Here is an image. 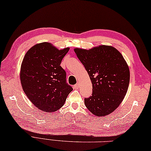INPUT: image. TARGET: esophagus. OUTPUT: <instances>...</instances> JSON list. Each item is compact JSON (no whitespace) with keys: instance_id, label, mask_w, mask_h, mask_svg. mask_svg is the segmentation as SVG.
Returning a JSON list of instances; mask_svg holds the SVG:
<instances>
[{"instance_id":"34e87169","label":"esophagus","mask_w":151,"mask_h":151,"mask_svg":"<svg viewBox=\"0 0 151 151\" xmlns=\"http://www.w3.org/2000/svg\"><path fill=\"white\" fill-rule=\"evenodd\" d=\"M79 83H76V84H75L74 85H73V88H74L75 89H78L79 88Z\"/></svg>"}]
</instances>
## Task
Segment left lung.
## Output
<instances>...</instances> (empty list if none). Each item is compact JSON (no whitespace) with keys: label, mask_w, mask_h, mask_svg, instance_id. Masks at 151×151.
I'll return each instance as SVG.
<instances>
[{"label":"left lung","mask_w":151,"mask_h":151,"mask_svg":"<svg viewBox=\"0 0 151 151\" xmlns=\"http://www.w3.org/2000/svg\"><path fill=\"white\" fill-rule=\"evenodd\" d=\"M74 51L93 85L92 95L84 99L85 106L95 116L109 114L120 104L128 89L130 75L126 62L110 46Z\"/></svg>","instance_id":"left-lung-1"}]
</instances>
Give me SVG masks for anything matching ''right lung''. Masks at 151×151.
Instances as JSON below:
<instances>
[{"label": "right lung", "mask_w": 151, "mask_h": 151, "mask_svg": "<svg viewBox=\"0 0 151 151\" xmlns=\"http://www.w3.org/2000/svg\"><path fill=\"white\" fill-rule=\"evenodd\" d=\"M69 49L59 50L49 42H42L31 47L23 60V90L31 102L44 112L60 109L73 90L66 82V71L60 66Z\"/></svg>", "instance_id": "obj_1"}]
</instances>
